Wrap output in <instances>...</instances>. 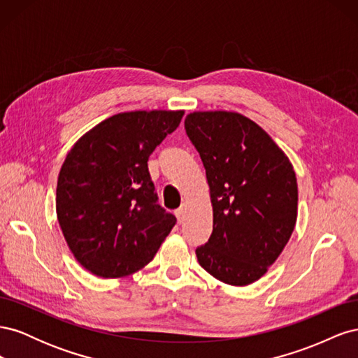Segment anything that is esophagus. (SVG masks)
<instances>
[{"label":"esophagus","mask_w":358,"mask_h":358,"mask_svg":"<svg viewBox=\"0 0 358 358\" xmlns=\"http://www.w3.org/2000/svg\"><path fill=\"white\" fill-rule=\"evenodd\" d=\"M175 215H176V218H178V222L182 224V222H183V209H182V208L178 209V210L175 212Z\"/></svg>","instance_id":"34e87169"}]
</instances>
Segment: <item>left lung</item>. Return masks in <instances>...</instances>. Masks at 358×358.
Returning a JSON list of instances; mask_svg holds the SVG:
<instances>
[{"label": "left lung", "mask_w": 358, "mask_h": 358, "mask_svg": "<svg viewBox=\"0 0 358 358\" xmlns=\"http://www.w3.org/2000/svg\"><path fill=\"white\" fill-rule=\"evenodd\" d=\"M185 129L206 169L213 209V231L196 249L199 263L224 284H252L294 231V169L272 137L241 113L192 112Z\"/></svg>", "instance_id": "8db88e82"}]
</instances>
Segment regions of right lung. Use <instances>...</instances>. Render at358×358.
Wrapping results in <instances>:
<instances>
[{
  "instance_id": "right-lung-1",
  "label": "right lung",
  "mask_w": 358,
  "mask_h": 358,
  "mask_svg": "<svg viewBox=\"0 0 358 358\" xmlns=\"http://www.w3.org/2000/svg\"><path fill=\"white\" fill-rule=\"evenodd\" d=\"M183 110H136L83 134L61 167L57 216L74 258L95 276L125 278L152 262L176 224L157 204L148 170Z\"/></svg>"
}]
</instances>
